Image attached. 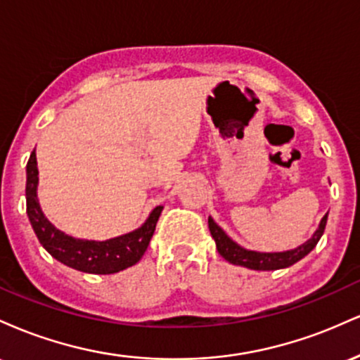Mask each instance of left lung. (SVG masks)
Instances as JSON below:
<instances>
[{
	"instance_id": "obj_1",
	"label": "left lung",
	"mask_w": 360,
	"mask_h": 360,
	"mask_svg": "<svg viewBox=\"0 0 360 360\" xmlns=\"http://www.w3.org/2000/svg\"><path fill=\"white\" fill-rule=\"evenodd\" d=\"M326 218H328V213L321 218L320 226L313 237L303 243V245L296 247L292 250L286 252H255V250H247L243 247L238 245L237 242H233L232 238L229 237L220 226L214 223L212 217L208 218V226L210 232H212V237L214 238V243H217V250L220 252V255L225 260H229L230 264H235V266H243L249 267V269L254 271H276V269H284V267L292 266L298 260H301L304 255H308L309 252L316 247L318 240L321 238V235L325 232Z\"/></svg>"
}]
</instances>
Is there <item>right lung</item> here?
Here are the masks:
<instances>
[{"label":"right lung","mask_w":360,"mask_h":360,"mask_svg":"<svg viewBox=\"0 0 360 360\" xmlns=\"http://www.w3.org/2000/svg\"><path fill=\"white\" fill-rule=\"evenodd\" d=\"M37 186H39V169H37V155L34 150L27 162V188H25L27 214L32 229L44 249L53 259L72 269L89 272V274H115L135 266L146 254L157 220L162 213V206H157L140 229L110 240H82L60 232L45 218L37 200Z\"/></svg>","instance_id":"right-lung-1"}]
</instances>
